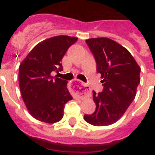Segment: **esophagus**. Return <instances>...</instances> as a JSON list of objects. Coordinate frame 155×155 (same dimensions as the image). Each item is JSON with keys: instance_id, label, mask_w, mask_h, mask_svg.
<instances>
[{"instance_id": "obj_1", "label": "esophagus", "mask_w": 155, "mask_h": 155, "mask_svg": "<svg viewBox=\"0 0 155 155\" xmlns=\"http://www.w3.org/2000/svg\"><path fill=\"white\" fill-rule=\"evenodd\" d=\"M71 87L72 89L76 94H79L80 96H86L90 93V88L87 85H86L84 82L81 81L74 79L71 82Z\"/></svg>"}]
</instances>
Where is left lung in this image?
<instances>
[{"label":"left lung","mask_w":155,"mask_h":155,"mask_svg":"<svg viewBox=\"0 0 155 155\" xmlns=\"http://www.w3.org/2000/svg\"><path fill=\"white\" fill-rule=\"evenodd\" d=\"M86 43L103 78V90L98 94L93 91L95 111L84 119L93 126L111 125L121 118L136 96L140 68L126 48L112 39H89Z\"/></svg>","instance_id":"obj_1"}]
</instances>
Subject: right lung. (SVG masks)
Listing matches in <instances>:
<instances>
[{
    "label": "right lung",
    "mask_w": 155,
    "mask_h": 155,
    "mask_svg": "<svg viewBox=\"0 0 155 155\" xmlns=\"http://www.w3.org/2000/svg\"><path fill=\"white\" fill-rule=\"evenodd\" d=\"M78 38L58 35L39 42L19 66V87L23 101L34 118L48 124L60 121L64 105L73 97L68 81L53 77L63 71L61 60Z\"/></svg>",
    "instance_id": "add662e5"
}]
</instances>
